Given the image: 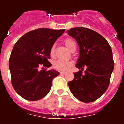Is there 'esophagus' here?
<instances>
[{
  "mask_svg": "<svg viewBox=\"0 0 124 124\" xmlns=\"http://www.w3.org/2000/svg\"><path fill=\"white\" fill-rule=\"evenodd\" d=\"M60 74L61 75H64V74H66V73L65 72H60Z\"/></svg>",
  "mask_w": 124,
  "mask_h": 124,
  "instance_id": "34e87169",
  "label": "esophagus"
}]
</instances>
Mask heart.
<instances>
[{
	"label": "heart",
	"instance_id": "b5f03b06",
	"mask_svg": "<svg viewBox=\"0 0 124 124\" xmlns=\"http://www.w3.org/2000/svg\"><path fill=\"white\" fill-rule=\"evenodd\" d=\"M66 46L70 49L71 51L73 50L74 47H76V43L73 40L71 39H67L64 41ZM54 50H55V46L53 45L51 46L50 49V55L51 57H53L54 55ZM73 64V63L70 61H63V60H58L56 61L53 62V68L56 70L60 71H66L70 69Z\"/></svg>",
	"mask_w": 124,
	"mask_h": 124
}]
</instances>
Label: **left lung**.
I'll use <instances>...</instances> for the list:
<instances>
[{
	"instance_id": "obj_1",
	"label": "left lung",
	"mask_w": 124,
	"mask_h": 124,
	"mask_svg": "<svg viewBox=\"0 0 124 124\" xmlns=\"http://www.w3.org/2000/svg\"><path fill=\"white\" fill-rule=\"evenodd\" d=\"M79 47V56L74 73V78L68 83L73 96L83 102L97 100L106 91L114 70L112 51L109 43L100 34L83 27L68 30ZM84 67L86 70L82 72Z\"/></svg>"
}]
</instances>
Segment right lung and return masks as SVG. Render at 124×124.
<instances>
[{
    "instance_id": "right-lung-1",
    "label": "right lung",
    "mask_w": 124,
    "mask_h": 124,
    "mask_svg": "<svg viewBox=\"0 0 124 124\" xmlns=\"http://www.w3.org/2000/svg\"><path fill=\"white\" fill-rule=\"evenodd\" d=\"M64 31L38 28L25 33L15 44L9 58L11 81L23 99L40 100L50 92L53 79L60 73L45 68L52 65L48 61L50 49ZM40 65L41 70H39Z\"/></svg>"
}]
</instances>
